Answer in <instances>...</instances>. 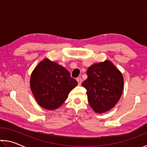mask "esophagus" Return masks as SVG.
I'll list each match as a JSON object with an SVG mask.
<instances>
[{"mask_svg": "<svg viewBox=\"0 0 147 147\" xmlns=\"http://www.w3.org/2000/svg\"><path fill=\"white\" fill-rule=\"evenodd\" d=\"M76 80H77L78 85H80L81 83H82V78H81L80 77H78L77 78H76Z\"/></svg>", "mask_w": 147, "mask_h": 147, "instance_id": "34e87169", "label": "esophagus"}]
</instances>
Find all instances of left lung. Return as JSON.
<instances>
[{"label":"left lung","mask_w":147,"mask_h":147,"mask_svg":"<svg viewBox=\"0 0 147 147\" xmlns=\"http://www.w3.org/2000/svg\"><path fill=\"white\" fill-rule=\"evenodd\" d=\"M86 88L88 102L94 111L103 113L115 106L122 94L124 79L119 70L109 61L94 64L87 70Z\"/></svg>","instance_id":"1"}]
</instances>
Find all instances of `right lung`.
<instances>
[{"label":"right lung","instance_id":"1","mask_svg":"<svg viewBox=\"0 0 147 147\" xmlns=\"http://www.w3.org/2000/svg\"><path fill=\"white\" fill-rule=\"evenodd\" d=\"M78 84L61 65L44 59L32 71L30 86L37 103L42 108L54 110L61 105L69 92Z\"/></svg>","mask_w":147,"mask_h":147}]
</instances>
